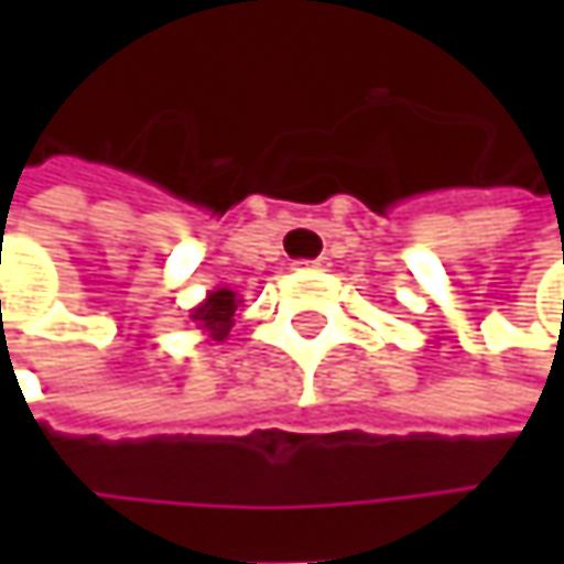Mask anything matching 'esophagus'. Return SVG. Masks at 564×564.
I'll return each instance as SVG.
<instances>
[{
	"label": "esophagus",
	"instance_id": "1",
	"mask_svg": "<svg viewBox=\"0 0 564 564\" xmlns=\"http://www.w3.org/2000/svg\"><path fill=\"white\" fill-rule=\"evenodd\" d=\"M297 267H304V270H326V267H329V257H319V260H301Z\"/></svg>",
	"mask_w": 564,
	"mask_h": 564
}]
</instances>
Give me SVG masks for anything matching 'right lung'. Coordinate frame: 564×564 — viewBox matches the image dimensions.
<instances>
[{
    "label": "right lung",
    "instance_id": "add662e5",
    "mask_svg": "<svg viewBox=\"0 0 564 564\" xmlns=\"http://www.w3.org/2000/svg\"><path fill=\"white\" fill-rule=\"evenodd\" d=\"M235 307H238L235 292L219 289V292H209V297H206L204 304L194 311V319H197V323H200V329H206V333L216 338V341H223V338L228 336V329H231Z\"/></svg>",
    "mask_w": 564,
    "mask_h": 564
}]
</instances>
